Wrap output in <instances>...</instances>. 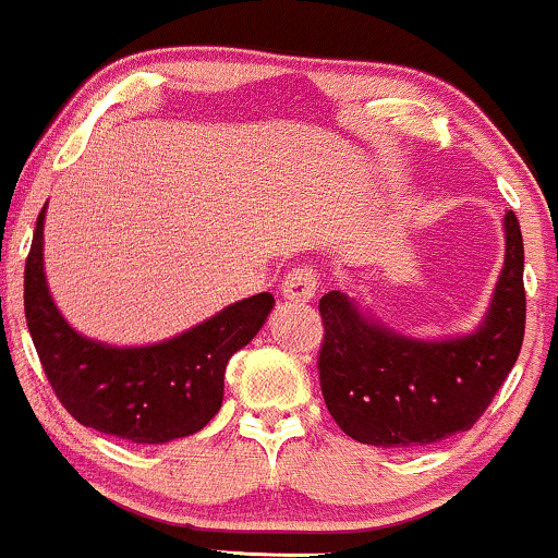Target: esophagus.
Segmentation results:
<instances>
[{
    "mask_svg": "<svg viewBox=\"0 0 558 558\" xmlns=\"http://www.w3.org/2000/svg\"><path fill=\"white\" fill-rule=\"evenodd\" d=\"M318 290V277L313 266H298L287 274L284 281H281V295L292 303H311L316 298Z\"/></svg>",
    "mask_w": 558,
    "mask_h": 558,
    "instance_id": "1",
    "label": "esophagus"
}]
</instances>
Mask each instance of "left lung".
I'll list each match as a JSON object with an SVG mask.
<instances>
[{
	"mask_svg": "<svg viewBox=\"0 0 558 558\" xmlns=\"http://www.w3.org/2000/svg\"><path fill=\"white\" fill-rule=\"evenodd\" d=\"M506 258L490 308L472 335L414 340L381 327L353 298L331 290L318 311V379L331 418L353 440L414 448L466 432L514 368L524 340V245L504 216Z\"/></svg>",
	"mask_w": 558,
	"mask_h": 558,
	"instance_id": "1",
	"label": "left lung"
}]
</instances>
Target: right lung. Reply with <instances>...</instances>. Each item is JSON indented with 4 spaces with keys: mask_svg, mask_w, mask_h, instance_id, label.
<instances>
[{
    "mask_svg": "<svg viewBox=\"0 0 558 558\" xmlns=\"http://www.w3.org/2000/svg\"><path fill=\"white\" fill-rule=\"evenodd\" d=\"M44 205L26 260V322L41 368L65 411L84 427L160 446L195 435L223 403L227 363L274 308L271 292L144 348H116L78 335L49 295L44 277Z\"/></svg>",
    "mask_w": 558,
    "mask_h": 558,
    "instance_id": "add662e5",
    "label": "right lung"
}]
</instances>
